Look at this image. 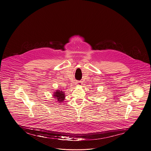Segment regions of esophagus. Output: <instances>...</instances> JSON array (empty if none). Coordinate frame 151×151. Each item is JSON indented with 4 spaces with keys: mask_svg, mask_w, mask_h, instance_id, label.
<instances>
[{
    "mask_svg": "<svg viewBox=\"0 0 151 151\" xmlns=\"http://www.w3.org/2000/svg\"><path fill=\"white\" fill-rule=\"evenodd\" d=\"M76 84H77V86H81L82 84V83H81V81H78L76 83Z\"/></svg>",
    "mask_w": 151,
    "mask_h": 151,
    "instance_id": "obj_1",
    "label": "esophagus"
}]
</instances>
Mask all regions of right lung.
Returning <instances> with one entry per match:
<instances>
[{"instance_id": "obj_1", "label": "right lung", "mask_w": 151, "mask_h": 151, "mask_svg": "<svg viewBox=\"0 0 151 151\" xmlns=\"http://www.w3.org/2000/svg\"><path fill=\"white\" fill-rule=\"evenodd\" d=\"M54 96H55V98H56L59 102H63L65 98V94L64 93L63 91H60L59 90H57L56 92H55V93H54Z\"/></svg>"}]
</instances>
